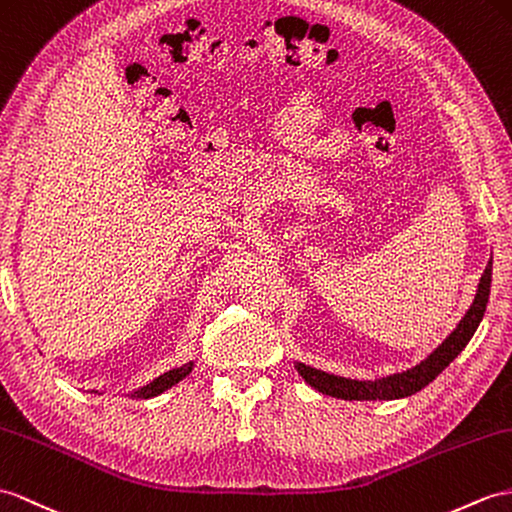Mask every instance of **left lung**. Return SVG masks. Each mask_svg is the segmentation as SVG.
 <instances>
[{
  "mask_svg": "<svg viewBox=\"0 0 512 512\" xmlns=\"http://www.w3.org/2000/svg\"><path fill=\"white\" fill-rule=\"evenodd\" d=\"M491 271H493V258L486 265L476 299H473L471 308L463 321L458 323V328L447 336V339L436 347V350L423 360L421 365L408 369L404 373H397V376L382 378L376 382H358V380H345L330 376L326 371L310 369L306 365H297V371L302 373V378L317 389L323 395L339 397V400H350V402H365V400H397V397H408L423 386H428L439 373L452 363V360L465 350V345L471 341L473 332L478 330L480 321L484 317L486 304H489V293H491Z\"/></svg>",
  "mask_w": 512,
  "mask_h": 512,
  "instance_id": "8db88e82",
  "label": "left lung"
}]
</instances>
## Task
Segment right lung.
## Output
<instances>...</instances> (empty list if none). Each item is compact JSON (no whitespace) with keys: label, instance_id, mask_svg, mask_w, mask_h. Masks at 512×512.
<instances>
[{"label":"right lung","instance_id":"1","mask_svg":"<svg viewBox=\"0 0 512 512\" xmlns=\"http://www.w3.org/2000/svg\"><path fill=\"white\" fill-rule=\"evenodd\" d=\"M191 369H193V363L182 365V367H178V369H171V371H167V373H162L160 378H156L154 382H149L147 386H143L141 391L132 393V397H143V400H149V397H156V395H160L162 391L171 389L173 384H178L182 378L189 376Z\"/></svg>","mask_w":512,"mask_h":512}]
</instances>
